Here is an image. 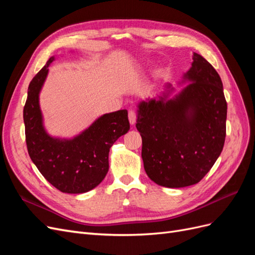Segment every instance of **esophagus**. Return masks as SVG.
<instances>
[{
  "label": "esophagus",
  "mask_w": 255,
  "mask_h": 255,
  "mask_svg": "<svg viewBox=\"0 0 255 255\" xmlns=\"http://www.w3.org/2000/svg\"><path fill=\"white\" fill-rule=\"evenodd\" d=\"M128 120H129V123L130 125H135V122H136V113H135V111H133V110H129L128 111Z\"/></svg>",
  "instance_id": "obj_1"
}]
</instances>
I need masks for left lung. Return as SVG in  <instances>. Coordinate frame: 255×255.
<instances>
[{"mask_svg": "<svg viewBox=\"0 0 255 255\" xmlns=\"http://www.w3.org/2000/svg\"><path fill=\"white\" fill-rule=\"evenodd\" d=\"M187 85L173 99L165 94L138 105L144 170L157 185L186 187L201 181L226 140L228 105L218 72L194 53ZM170 88V85H168Z\"/></svg>", "mask_w": 255, "mask_h": 255, "instance_id": "1", "label": "left lung"}]
</instances>
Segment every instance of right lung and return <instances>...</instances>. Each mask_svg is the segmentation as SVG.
Instances as JSON below:
<instances>
[{"mask_svg": "<svg viewBox=\"0 0 255 255\" xmlns=\"http://www.w3.org/2000/svg\"><path fill=\"white\" fill-rule=\"evenodd\" d=\"M53 60L51 57L47 61L28 86L23 109L27 151L38 170L54 187L67 194H83L104 180L111 146L129 129L128 111L101 116L73 139L48 135L42 125L39 92Z\"/></svg>", "mask_w": 255, "mask_h": 255, "instance_id": "obj_1", "label": "right lung"}]
</instances>
